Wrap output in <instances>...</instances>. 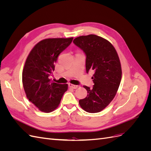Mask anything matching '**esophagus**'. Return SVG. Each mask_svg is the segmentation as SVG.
Returning <instances> with one entry per match:
<instances>
[{
	"instance_id": "1",
	"label": "esophagus",
	"mask_w": 151,
	"mask_h": 151,
	"mask_svg": "<svg viewBox=\"0 0 151 151\" xmlns=\"http://www.w3.org/2000/svg\"><path fill=\"white\" fill-rule=\"evenodd\" d=\"M68 86L70 87V88H72V89H77L78 88V86L77 85H74V84H68Z\"/></svg>"
}]
</instances>
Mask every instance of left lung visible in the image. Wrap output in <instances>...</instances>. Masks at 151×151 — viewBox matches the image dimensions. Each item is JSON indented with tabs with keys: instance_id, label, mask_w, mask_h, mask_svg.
I'll return each instance as SVG.
<instances>
[{
	"instance_id": "left-lung-1",
	"label": "left lung",
	"mask_w": 151,
	"mask_h": 151,
	"mask_svg": "<svg viewBox=\"0 0 151 151\" xmlns=\"http://www.w3.org/2000/svg\"><path fill=\"white\" fill-rule=\"evenodd\" d=\"M73 42L86 55V69L93 70L92 89L84 86L87 96L79 101L89 113L102 111L115 98L122 79V67L115 48L108 40L95 35L81 36Z\"/></svg>"
}]
</instances>
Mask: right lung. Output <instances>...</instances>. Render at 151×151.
<instances>
[{
    "mask_svg": "<svg viewBox=\"0 0 151 151\" xmlns=\"http://www.w3.org/2000/svg\"><path fill=\"white\" fill-rule=\"evenodd\" d=\"M73 38H48L36 44L26 58L22 80L27 98L40 111L50 113L60 103L68 89L67 84L53 83L50 76L61 52L69 46Z\"/></svg>",
    "mask_w": 151,
    "mask_h": 151,
    "instance_id": "add662e5",
    "label": "right lung"
}]
</instances>
